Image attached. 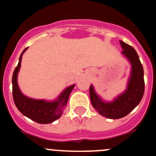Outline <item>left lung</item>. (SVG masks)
Listing matches in <instances>:
<instances>
[{
  "label": "left lung",
  "mask_w": 156,
  "mask_h": 156,
  "mask_svg": "<svg viewBox=\"0 0 156 156\" xmlns=\"http://www.w3.org/2000/svg\"><path fill=\"white\" fill-rule=\"evenodd\" d=\"M119 42L122 48L121 53L131 65L126 89L113 101H106L95 92L93 85L90 87L92 106L100 115L112 119H120L128 115L138 105L144 92V69L138 55L131 46L123 41Z\"/></svg>",
  "instance_id": "1"
}]
</instances>
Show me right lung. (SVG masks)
<instances>
[{"mask_svg": "<svg viewBox=\"0 0 156 156\" xmlns=\"http://www.w3.org/2000/svg\"><path fill=\"white\" fill-rule=\"evenodd\" d=\"M27 48H28L22 52L19 57V64L16 66L12 76V94L14 102L19 111L25 116L38 123L48 124L61 117L64 107L68 102L69 94L75 84L67 87L54 101L30 98L23 94L18 85V73L21 67L22 57Z\"/></svg>", "mask_w": 156, "mask_h": 156, "instance_id": "right-lung-1", "label": "right lung"}]
</instances>
